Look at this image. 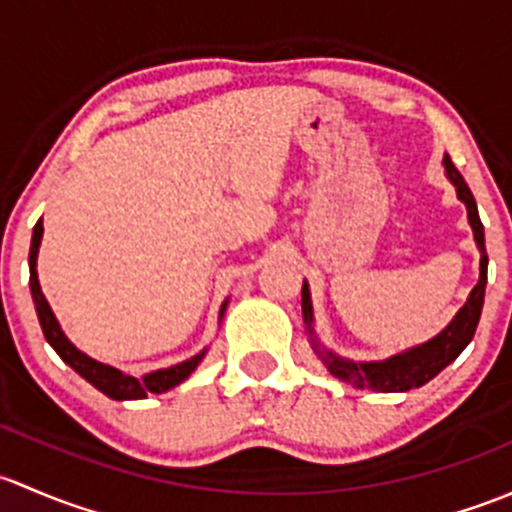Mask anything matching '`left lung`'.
I'll return each mask as SVG.
<instances>
[{
    "label": "left lung",
    "instance_id": "8db88e82",
    "mask_svg": "<svg viewBox=\"0 0 512 512\" xmlns=\"http://www.w3.org/2000/svg\"><path fill=\"white\" fill-rule=\"evenodd\" d=\"M444 167L446 177L451 179V184L456 187L458 199L466 204L468 212V224L473 229V239H476L478 251H481V276H478L476 288H473L468 300L463 303V308L458 310L456 318L441 330L439 335L431 337L424 345L409 347V350L392 355L389 360L382 362H352L345 357L335 355L333 350H325L318 342L313 328V303H310V288L303 281V323L308 330L310 342H313V350L318 352L323 365L328 367V372L333 377L342 379L347 384H355L360 389H374V392H409V389L421 387L429 379H434L436 374L444 370L446 365H451L463 350H466L468 342L473 340V333L478 328V320H481L483 310V298H486V283H488V254H486V236H483V224L478 217L476 199H473L471 189H468L466 179L461 177V172L453 167L451 157L444 155Z\"/></svg>",
    "mask_w": 512,
    "mask_h": 512
}]
</instances>
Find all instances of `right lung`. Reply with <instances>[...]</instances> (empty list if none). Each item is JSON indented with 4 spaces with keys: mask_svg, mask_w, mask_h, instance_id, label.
Segmentation results:
<instances>
[{
    "mask_svg": "<svg viewBox=\"0 0 512 512\" xmlns=\"http://www.w3.org/2000/svg\"><path fill=\"white\" fill-rule=\"evenodd\" d=\"M41 236H44V224H41V219H39L34 226V234H31V249H29L31 298H34L36 315H39V323H41V330H44L46 342H49V345L59 352V357L66 362L68 367H71V370H76L83 379H86V382H91L93 387L100 389L103 394H108L110 399H118V402H123V399H145L150 392L152 394L167 392V389L182 384L189 374L197 370V365L204 360L207 350H202L199 355L189 357V360L179 362V365H175V367H167V370H155V372L145 374V377H133V374L115 370V367L103 365V362L93 360V357H88L86 352L78 350V347L73 345L66 335H63V330H61L59 320H56L54 310H51L49 300H46L44 293H41L39 276H36V256H39ZM226 303H229V300H224V303H221L219 320L224 318Z\"/></svg>",
    "mask_w": 512,
    "mask_h": 512,
    "instance_id": "obj_1",
    "label": "right lung"
}]
</instances>
